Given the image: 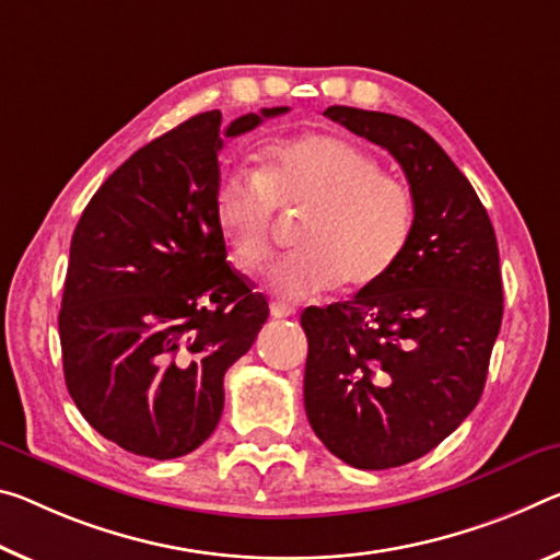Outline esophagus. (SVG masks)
<instances>
[{
  "instance_id": "esophagus-1",
  "label": "esophagus",
  "mask_w": 560,
  "mask_h": 560,
  "mask_svg": "<svg viewBox=\"0 0 560 560\" xmlns=\"http://www.w3.org/2000/svg\"><path fill=\"white\" fill-rule=\"evenodd\" d=\"M296 308L289 306V304H281V301H273L271 304V316L273 318H287V316H294Z\"/></svg>"
}]
</instances>
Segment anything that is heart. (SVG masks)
Returning a JSON list of instances; mask_svg holds the SVG:
<instances>
[{"label": "heart", "instance_id": "obj_1", "mask_svg": "<svg viewBox=\"0 0 560 560\" xmlns=\"http://www.w3.org/2000/svg\"><path fill=\"white\" fill-rule=\"evenodd\" d=\"M273 209L306 211L299 248L269 273L281 301L312 299L339 281L369 287L401 259L416 226L408 184L381 174L363 149L326 135L277 141L256 172L234 168L219 182L217 226L246 271L269 261Z\"/></svg>", "mask_w": 560, "mask_h": 560}]
</instances>
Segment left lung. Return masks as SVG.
<instances>
[{"label":"left lung","mask_w":560,"mask_h":560,"mask_svg":"<svg viewBox=\"0 0 560 560\" xmlns=\"http://www.w3.org/2000/svg\"><path fill=\"white\" fill-rule=\"evenodd\" d=\"M324 114L384 147L416 199L392 271L301 314L308 423L336 458L381 471L436 448L481 398L503 316L499 244L471 182L421 127L353 106Z\"/></svg>","instance_id":"obj_1"}]
</instances>
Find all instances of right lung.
Here are the masks:
<instances>
[{
  "label": "right lung",
  "mask_w": 560,
  "mask_h": 560,
  "mask_svg": "<svg viewBox=\"0 0 560 560\" xmlns=\"http://www.w3.org/2000/svg\"><path fill=\"white\" fill-rule=\"evenodd\" d=\"M289 106L221 127L203 112L131 154L74 229L59 312L69 396L137 456L191 454L224 411V374L269 304L226 261L214 214L219 152Z\"/></svg>",
  "instance_id": "add662e5"
}]
</instances>
